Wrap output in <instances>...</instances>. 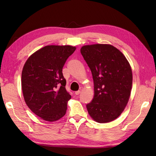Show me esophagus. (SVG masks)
Here are the masks:
<instances>
[{
	"label": "esophagus",
	"mask_w": 156,
	"mask_h": 156,
	"mask_svg": "<svg viewBox=\"0 0 156 156\" xmlns=\"http://www.w3.org/2000/svg\"><path fill=\"white\" fill-rule=\"evenodd\" d=\"M80 93H81V91H80V90L76 91V92H75V94H76V95H79V94Z\"/></svg>",
	"instance_id": "1"
}]
</instances>
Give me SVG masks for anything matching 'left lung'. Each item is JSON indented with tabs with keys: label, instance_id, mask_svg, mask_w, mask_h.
<instances>
[{
	"label": "left lung",
	"instance_id": "left-lung-1",
	"mask_svg": "<svg viewBox=\"0 0 156 156\" xmlns=\"http://www.w3.org/2000/svg\"><path fill=\"white\" fill-rule=\"evenodd\" d=\"M81 53L91 70L94 96L87 104L92 119L107 123L119 117L128 102L132 87V71L124 55L107 44L84 45Z\"/></svg>",
	"mask_w": 156,
	"mask_h": 156
}]
</instances>
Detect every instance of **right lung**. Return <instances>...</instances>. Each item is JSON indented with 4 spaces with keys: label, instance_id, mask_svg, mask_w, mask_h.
I'll return each mask as SVG.
<instances>
[{
    "label": "right lung",
    "instance_id": "add662e5",
    "mask_svg": "<svg viewBox=\"0 0 156 156\" xmlns=\"http://www.w3.org/2000/svg\"><path fill=\"white\" fill-rule=\"evenodd\" d=\"M70 45H48L27 59L21 75L23 96L27 106L44 120L63 117L71 95L62 73L66 61L75 51Z\"/></svg>",
    "mask_w": 156,
    "mask_h": 156
}]
</instances>
